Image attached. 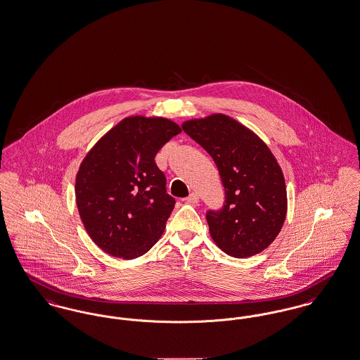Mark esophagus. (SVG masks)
<instances>
[{
	"label": "esophagus",
	"mask_w": 360,
	"mask_h": 360,
	"mask_svg": "<svg viewBox=\"0 0 360 360\" xmlns=\"http://www.w3.org/2000/svg\"><path fill=\"white\" fill-rule=\"evenodd\" d=\"M198 201H200V197H198L197 193H191L188 198H186V202H188V204H197Z\"/></svg>",
	"instance_id": "obj_1"
}]
</instances>
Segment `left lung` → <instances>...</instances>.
<instances>
[{
  "mask_svg": "<svg viewBox=\"0 0 360 360\" xmlns=\"http://www.w3.org/2000/svg\"><path fill=\"white\" fill-rule=\"evenodd\" d=\"M182 128L213 158L223 181V207L206 212L212 239L229 257L262 252L281 232L288 212L274 155L257 134L223 113L185 121Z\"/></svg>",
  "mask_w": 360,
  "mask_h": 360,
  "instance_id": "8db88e82",
  "label": "left lung"
}]
</instances>
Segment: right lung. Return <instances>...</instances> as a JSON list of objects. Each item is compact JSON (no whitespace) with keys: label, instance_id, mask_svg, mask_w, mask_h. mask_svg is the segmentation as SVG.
I'll return each mask as SVG.
<instances>
[{"label":"right lung","instance_id":"obj_1","mask_svg":"<svg viewBox=\"0 0 360 360\" xmlns=\"http://www.w3.org/2000/svg\"><path fill=\"white\" fill-rule=\"evenodd\" d=\"M179 132L169 119L131 116L86 154L75 200L87 235L106 254L135 259L160 239L175 200L155 156Z\"/></svg>","mask_w":360,"mask_h":360}]
</instances>
